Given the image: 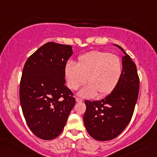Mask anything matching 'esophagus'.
<instances>
[{"instance_id": "esophagus-1", "label": "esophagus", "mask_w": 157, "mask_h": 157, "mask_svg": "<svg viewBox=\"0 0 157 157\" xmlns=\"http://www.w3.org/2000/svg\"><path fill=\"white\" fill-rule=\"evenodd\" d=\"M82 99H81V98H76V102L80 103V102H82Z\"/></svg>"}]
</instances>
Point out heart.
<instances>
[{
  "label": "heart",
  "mask_w": 157,
  "mask_h": 157,
  "mask_svg": "<svg viewBox=\"0 0 157 157\" xmlns=\"http://www.w3.org/2000/svg\"><path fill=\"white\" fill-rule=\"evenodd\" d=\"M64 74L68 87L77 90L86 81L89 84L77 93L80 97L91 98L104 97L117 86L122 75L121 60L117 55L94 51L77 58V65L68 62Z\"/></svg>",
  "instance_id": "1"
}]
</instances>
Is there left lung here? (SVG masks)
I'll return each mask as SVG.
<instances>
[{
    "label": "left lung",
    "instance_id": "obj_1",
    "mask_svg": "<svg viewBox=\"0 0 157 157\" xmlns=\"http://www.w3.org/2000/svg\"><path fill=\"white\" fill-rule=\"evenodd\" d=\"M123 51L122 75L115 89L100 101H86V110L83 116L86 129L93 139L109 141L120 135L132 116L139 90L136 65Z\"/></svg>",
    "mask_w": 157,
    "mask_h": 157
}]
</instances>
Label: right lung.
<instances>
[{"label":"right lung","instance_id":"1","mask_svg":"<svg viewBox=\"0 0 157 157\" xmlns=\"http://www.w3.org/2000/svg\"><path fill=\"white\" fill-rule=\"evenodd\" d=\"M73 54L71 45L48 42L26 61L20 82V103L35 136L51 140L61 133L75 105L65 85V65Z\"/></svg>","mask_w":157,"mask_h":157}]
</instances>
